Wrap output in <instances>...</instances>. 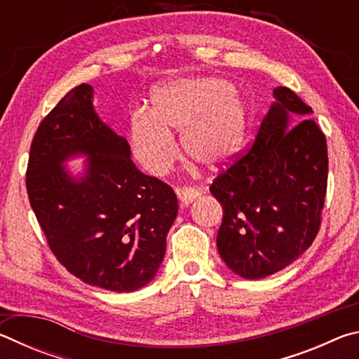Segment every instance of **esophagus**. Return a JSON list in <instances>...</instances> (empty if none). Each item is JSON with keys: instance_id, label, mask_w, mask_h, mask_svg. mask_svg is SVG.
<instances>
[{"instance_id": "esophagus-1", "label": "esophagus", "mask_w": 359, "mask_h": 359, "mask_svg": "<svg viewBox=\"0 0 359 359\" xmlns=\"http://www.w3.org/2000/svg\"><path fill=\"white\" fill-rule=\"evenodd\" d=\"M175 191H177V196L182 199L184 204H190L193 199H196L199 194H201V191L194 187H180Z\"/></svg>"}]
</instances>
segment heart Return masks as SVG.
<instances>
[{"label":"heart","instance_id":"1","mask_svg":"<svg viewBox=\"0 0 359 359\" xmlns=\"http://www.w3.org/2000/svg\"><path fill=\"white\" fill-rule=\"evenodd\" d=\"M154 112L137 107L130 115L133 155L145 171L165 174L180 150L171 130L182 131L185 154L204 168L218 169L239 154L247 112L239 95L220 79H184L156 88Z\"/></svg>","mask_w":359,"mask_h":359}]
</instances>
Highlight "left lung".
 Segmentation results:
<instances>
[{
	"label": "left lung",
	"mask_w": 359,
	"mask_h": 359,
	"mask_svg": "<svg viewBox=\"0 0 359 359\" xmlns=\"http://www.w3.org/2000/svg\"><path fill=\"white\" fill-rule=\"evenodd\" d=\"M274 96L252 147L210 184L223 209L218 253L250 280L282 271L312 245L327 187L326 137L312 107L287 87Z\"/></svg>",
	"instance_id": "8db88e82"
}]
</instances>
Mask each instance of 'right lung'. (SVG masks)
<instances>
[{
	"mask_svg": "<svg viewBox=\"0 0 359 359\" xmlns=\"http://www.w3.org/2000/svg\"><path fill=\"white\" fill-rule=\"evenodd\" d=\"M92 95L77 85L39 123L27 193L60 263L85 283L125 293L155 277L179 204L171 187L136 168L126 139L93 111ZM76 153L90 156L79 181L61 166Z\"/></svg>",
	"mask_w": 359,
	"mask_h": 359,
	"instance_id": "right-lung-1",
	"label": "right lung"
}]
</instances>
